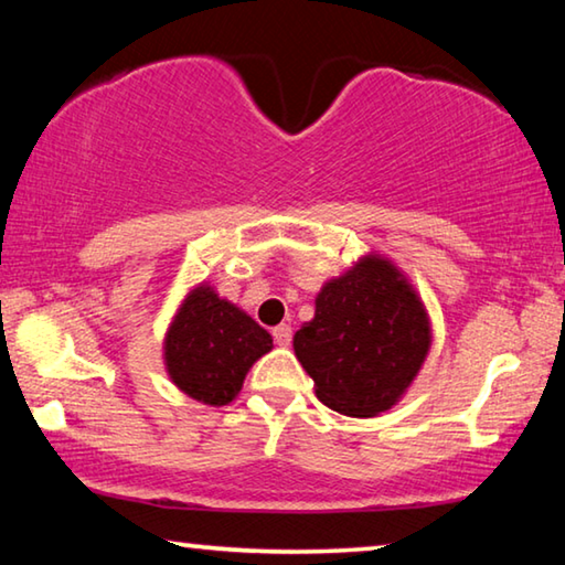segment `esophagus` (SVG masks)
<instances>
[{
	"instance_id": "obj_1",
	"label": "esophagus",
	"mask_w": 565,
	"mask_h": 565,
	"mask_svg": "<svg viewBox=\"0 0 565 565\" xmlns=\"http://www.w3.org/2000/svg\"><path fill=\"white\" fill-rule=\"evenodd\" d=\"M291 327H289V323H279V327H276L274 329V341L276 343H279V347H289V343H291Z\"/></svg>"
}]
</instances>
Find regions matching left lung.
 Returning a JSON list of instances; mask_svg holds the SVG:
<instances>
[{
    "label": "left lung",
    "instance_id": "obj_1",
    "mask_svg": "<svg viewBox=\"0 0 565 565\" xmlns=\"http://www.w3.org/2000/svg\"><path fill=\"white\" fill-rule=\"evenodd\" d=\"M294 353L321 404L371 418L396 406L431 349V319L414 284L381 254H366L317 294Z\"/></svg>",
    "mask_w": 565,
    "mask_h": 565
}]
</instances>
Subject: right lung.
<instances>
[{
  "mask_svg": "<svg viewBox=\"0 0 565 565\" xmlns=\"http://www.w3.org/2000/svg\"><path fill=\"white\" fill-rule=\"evenodd\" d=\"M271 349L269 331L202 281L184 296L164 333V366L171 384L189 398L226 406L242 391L248 369Z\"/></svg>",
  "mask_w": 565,
  "mask_h": 565,
  "instance_id": "add662e5",
  "label": "right lung"
}]
</instances>
